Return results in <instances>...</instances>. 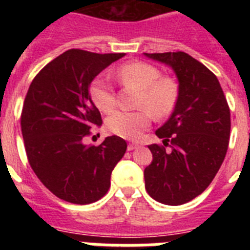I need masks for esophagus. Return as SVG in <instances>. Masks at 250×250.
<instances>
[{"label": "esophagus", "instance_id": "1", "mask_svg": "<svg viewBox=\"0 0 250 250\" xmlns=\"http://www.w3.org/2000/svg\"><path fill=\"white\" fill-rule=\"evenodd\" d=\"M138 147H139L138 144H129V145H127V150H129V151H131V150H134V149H138Z\"/></svg>", "mask_w": 250, "mask_h": 250}]
</instances>
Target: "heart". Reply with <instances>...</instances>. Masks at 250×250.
Wrapping results in <instances>:
<instances>
[{"mask_svg":"<svg viewBox=\"0 0 250 250\" xmlns=\"http://www.w3.org/2000/svg\"><path fill=\"white\" fill-rule=\"evenodd\" d=\"M118 77L123 83L140 91L136 105L145 109L115 112L107 119V129L115 135L135 140L149 126L150 114L155 118H163L171 112L178 99V86L170 77H161L159 68L145 62L121 66L118 70ZM90 98L103 112H111L116 106L112 86L105 79L92 81Z\"/></svg>","mask_w":250,"mask_h":250,"instance_id":"b5f03b06","label":"heart"}]
</instances>
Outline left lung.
I'll use <instances>...</instances> for the list:
<instances>
[{
    "label": "left lung",
    "instance_id": "left-lung-1",
    "mask_svg": "<svg viewBox=\"0 0 250 250\" xmlns=\"http://www.w3.org/2000/svg\"><path fill=\"white\" fill-rule=\"evenodd\" d=\"M173 68L178 79L175 107L155 131L145 189L161 204L190 202L209 187L224 161L230 136V110L215 75L185 52L144 54ZM165 146H170L167 150Z\"/></svg>",
    "mask_w": 250,
    "mask_h": 250
}]
</instances>
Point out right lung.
Instances as JSON below:
<instances>
[{"instance_id":"right-lung-1","label":"right lung","mask_w":250,"mask_h":250,"mask_svg":"<svg viewBox=\"0 0 250 250\" xmlns=\"http://www.w3.org/2000/svg\"><path fill=\"white\" fill-rule=\"evenodd\" d=\"M124 56L72 48L48 62L28 87L21 115L28 163L41 183L65 202L83 205L101 199L126 151V141L116 135L99 146L83 143L90 129L103 124L90 85Z\"/></svg>"}]
</instances>
